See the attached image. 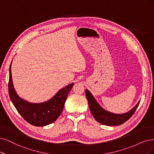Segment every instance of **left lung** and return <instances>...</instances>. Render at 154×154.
I'll return each instance as SVG.
<instances>
[{
  "instance_id": "obj_1",
  "label": "left lung",
  "mask_w": 154,
  "mask_h": 154,
  "mask_svg": "<svg viewBox=\"0 0 154 154\" xmlns=\"http://www.w3.org/2000/svg\"><path fill=\"white\" fill-rule=\"evenodd\" d=\"M85 92L89 107H90V111L93 116L95 118L98 122L108 126L120 125L127 122L128 120H129L131 116L134 114L139 104L140 103V101H139L134 107L125 114H120V115L114 114L104 110L102 107H100L92 95V94L88 90H86Z\"/></svg>"
}]
</instances>
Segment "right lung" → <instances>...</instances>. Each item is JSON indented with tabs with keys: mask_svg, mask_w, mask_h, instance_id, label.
<instances>
[{
	"mask_svg": "<svg viewBox=\"0 0 154 154\" xmlns=\"http://www.w3.org/2000/svg\"><path fill=\"white\" fill-rule=\"evenodd\" d=\"M11 63L9 68V95L16 109L23 118L34 126L42 127L55 122L61 115L68 93L73 83L62 88L50 100L43 103H32L20 98L14 90L11 77Z\"/></svg>",
	"mask_w": 154,
	"mask_h": 154,
	"instance_id": "right-lung-1",
	"label": "right lung"
}]
</instances>
